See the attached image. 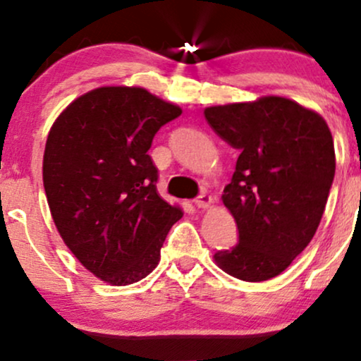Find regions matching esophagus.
I'll return each instance as SVG.
<instances>
[{
	"instance_id": "obj_1",
	"label": "esophagus",
	"mask_w": 361,
	"mask_h": 361,
	"mask_svg": "<svg viewBox=\"0 0 361 361\" xmlns=\"http://www.w3.org/2000/svg\"><path fill=\"white\" fill-rule=\"evenodd\" d=\"M193 203H195L198 208H207V207H209V204L213 203V198H212V196H209L208 193H200V195L196 196V198L193 200Z\"/></svg>"
}]
</instances>
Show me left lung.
<instances>
[{
  "label": "left lung",
  "instance_id": "left-lung-1",
  "mask_svg": "<svg viewBox=\"0 0 361 361\" xmlns=\"http://www.w3.org/2000/svg\"><path fill=\"white\" fill-rule=\"evenodd\" d=\"M208 125L238 149L223 203L238 226V243L218 250L228 275L264 281L307 248L320 225L335 176L326 121L280 97L204 109Z\"/></svg>",
  "mask_w": 361,
  "mask_h": 361
}]
</instances>
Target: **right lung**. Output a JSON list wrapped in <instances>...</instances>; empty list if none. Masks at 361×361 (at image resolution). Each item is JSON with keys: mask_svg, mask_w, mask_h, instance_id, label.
<instances>
[{"mask_svg": "<svg viewBox=\"0 0 361 361\" xmlns=\"http://www.w3.org/2000/svg\"><path fill=\"white\" fill-rule=\"evenodd\" d=\"M180 115V106L143 88L103 86L76 98L49 130V212L68 248L103 281L131 285L149 275L183 216L159 198L148 154L159 128Z\"/></svg>", "mask_w": 361, "mask_h": 361, "instance_id": "add662e5", "label": "right lung"}]
</instances>
